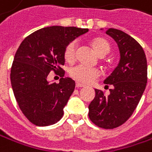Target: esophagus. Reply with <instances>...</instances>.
I'll return each mask as SVG.
<instances>
[{
    "instance_id": "1",
    "label": "esophagus",
    "mask_w": 152,
    "mask_h": 152,
    "mask_svg": "<svg viewBox=\"0 0 152 152\" xmlns=\"http://www.w3.org/2000/svg\"><path fill=\"white\" fill-rule=\"evenodd\" d=\"M81 87H84V85L80 82H76V88H81Z\"/></svg>"
}]
</instances>
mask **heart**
<instances>
[{
	"mask_svg": "<svg viewBox=\"0 0 152 152\" xmlns=\"http://www.w3.org/2000/svg\"><path fill=\"white\" fill-rule=\"evenodd\" d=\"M76 46L77 44L75 41H72L67 45V46L64 49V56L66 62L72 63L75 59V53H76ZM91 46L93 50L95 51L99 57H103V56L107 55L110 52V45L109 43L101 37H97L91 41ZM70 76L75 80L76 81L80 83H90L93 80H96L100 72L98 69L95 68H87L82 65H77L72 67L69 71Z\"/></svg>",
	"mask_w": 152,
	"mask_h": 152,
	"instance_id": "heart-1",
	"label": "heart"
}]
</instances>
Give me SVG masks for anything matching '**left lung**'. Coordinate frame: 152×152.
<instances>
[{
  "mask_svg": "<svg viewBox=\"0 0 152 152\" xmlns=\"http://www.w3.org/2000/svg\"><path fill=\"white\" fill-rule=\"evenodd\" d=\"M106 33L117 44L120 60L104 80L110 94L106 96L95 89V98L88 106L92 123L104 129H113L125 123L135 110L147 84V60L141 45L128 34L115 28Z\"/></svg>",
  "mask_w": 152,
  "mask_h": 152,
  "instance_id": "obj_1",
  "label": "left lung"
}]
</instances>
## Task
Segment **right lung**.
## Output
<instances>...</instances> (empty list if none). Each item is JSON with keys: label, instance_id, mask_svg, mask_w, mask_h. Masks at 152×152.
Listing matches in <instances>:
<instances>
[{"label": "right lung", "instance_id": "right-lung-1", "mask_svg": "<svg viewBox=\"0 0 152 152\" xmlns=\"http://www.w3.org/2000/svg\"><path fill=\"white\" fill-rule=\"evenodd\" d=\"M88 31L75 27H47L27 37L18 48L10 70L11 87L20 110L35 125H51L63 117L75 88L73 80L64 78V52L69 43ZM51 70L60 72L63 78L59 83L47 80Z\"/></svg>", "mask_w": 152, "mask_h": 152}]
</instances>
